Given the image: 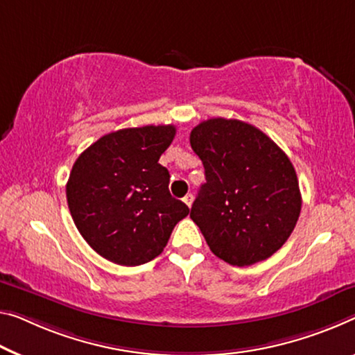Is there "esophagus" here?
I'll return each instance as SVG.
<instances>
[{"label":"esophagus","instance_id":"obj_1","mask_svg":"<svg viewBox=\"0 0 355 355\" xmlns=\"http://www.w3.org/2000/svg\"><path fill=\"white\" fill-rule=\"evenodd\" d=\"M184 203L187 205L189 208H190V206H192V203H193V195H192V193L185 195V196H184Z\"/></svg>","mask_w":355,"mask_h":355}]
</instances>
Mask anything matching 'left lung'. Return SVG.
<instances>
[{
    "label": "left lung",
    "instance_id": "obj_1",
    "mask_svg": "<svg viewBox=\"0 0 355 355\" xmlns=\"http://www.w3.org/2000/svg\"><path fill=\"white\" fill-rule=\"evenodd\" d=\"M206 182L190 217L212 254L236 266L271 257L297 225L295 168L275 141L236 119H208L190 133Z\"/></svg>",
    "mask_w": 355,
    "mask_h": 355
}]
</instances>
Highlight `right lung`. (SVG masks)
I'll list each match as a JSON object with an SVG mask.
<instances>
[{
    "label": "right lung",
    "instance_id": "add662e5",
    "mask_svg": "<svg viewBox=\"0 0 355 355\" xmlns=\"http://www.w3.org/2000/svg\"><path fill=\"white\" fill-rule=\"evenodd\" d=\"M174 125H146L101 136L78 157L67 184L68 208L89 246L117 265H143L160 255L173 228L189 214L173 198L160 155Z\"/></svg>",
    "mask_w": 355,
    "mask_h": 355
}]
</instances>
